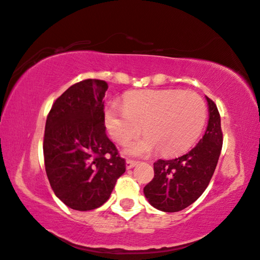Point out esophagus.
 <instances>
[{"label":"esophagus","mask_w":260,"mask_h":260,"mask_svg":"<svg viewBox=\"0 0 260 260\" xmlns=\"http://www.w3.org/2000/svg\"><path fill=\"white\" fill-rule=\"evenodd\" d=\"M137 165H138V162L134 161V160H127V161H126V168H127V169L134 168Z\"/></svg>","instance_id":"obj_1"}]
</instances>
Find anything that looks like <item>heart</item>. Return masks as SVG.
<instances>
[{
  "label": "heart",
  "mask_w": 260,
  "mask_h": 260,
  "mask_svg": "<svg viewBox=\"0 0 260 260\" xmlns=\"http://www.w3.org/2000/svg\"><path fill=\"white\" fill-rule=\"evenodd\" d=\"M207 105L196 93L181 90H146L131 93L123 105L105 108V126L111 137L125 143L142 128L146 133L132 141L125 152L145 156L155 148L166 154L188 149L205 125Z\"/></svg>",
  "instance_id": "1"
}]
</instances>
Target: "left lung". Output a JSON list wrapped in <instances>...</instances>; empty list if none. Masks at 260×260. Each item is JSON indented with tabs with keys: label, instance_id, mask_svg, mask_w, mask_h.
Here are the masks:
<instances>
[{
	"label": "left lung",
	"instance_id": "1",
	"mask_svg": "<svg viewBox=\"0 0 260 260\" xmlns=\"http://www.w3.org/2000/svg\"><path fill=\"white\" fill-rule=\"evenodd\" d=\"M209 121L199 143L179 157L157 160L154 179L143 188L150 205L165 212L183 210L202 195L210 182L222 150L223 134L216 104L205 96Z\"/></svg>",
	"mask_w": 260,
	"mask_h": 260
}]
</instances>
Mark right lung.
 <instances>
[{
    "mask_svg": "<svg viewBox=\"0 0 260 260\" xmlns=\"http://www.w3.org/2000/svg\"><path fill=\"white\" fill-rule=\"evenodd\" d=\"M107 88L104 80L79 81L53 103L46 118V175L55 195L73 210L102 207L126 170L105 132Z\"/></svg>",
    "mask_w": 260,
    "mask_h": 260,
    "instance_id": "add662e5",
    "label": "right lung"
}]
</instances>
